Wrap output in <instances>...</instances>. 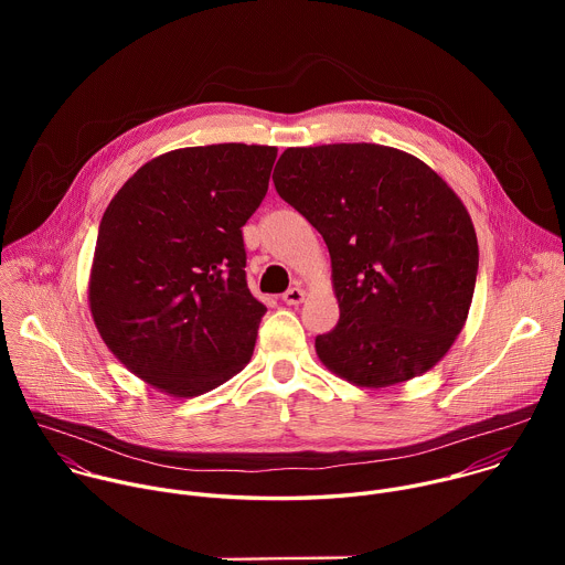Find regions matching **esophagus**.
<instances>
[{
	"label": "esophagus",
	"mask_w": 565,
	"mask_h": 565,
	"mask_svg": "<svg viewBox=\"0 0 565 565\" xmlns=\"http://www.w3.org/2000/svg\"><path fill=\"white\" fill-rule=\"evenodd\" d=\"M303 297H306V292H303L299 286L288 288V290L284 292V301H286L288 306H297V303H301V301H303Z\"/></svg>",
	"instance_id": "34e87169"
}]
</instances>
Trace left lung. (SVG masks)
<instances>
[{"label":"left lung","instance_id":"left-lung-1","mask_svg":"<svg viewBox=\"0 0 565 565\" xmlns=\"http://www.w3.org/2000/svg\"><path fill=\"white\" fill-rule=\"evenodd\" d=\"M279 196L324 236L340 321L319 360L358 386L436 366L462 331L478 275L467 207L420 158L373 142L288 147Z\"/></svg>","mask_w":565,"mask_h":565}]
</instances>
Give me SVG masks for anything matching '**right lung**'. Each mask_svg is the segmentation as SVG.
<instances>
[{
  "label": "right lung",
  "mask_w": 565,
  "mask_h": 565,
  "mask_svg": "<svg viewBox=\"0 0 565 565\" xmlns=\"http://www.w3.org/2000/svg\"><path fill=\"white\" fill-rule=\"evenodd\" d=\"M277 147H185L145 163L103 214L89 306L109 351L147 384L194 397L255 351L266 306L246 281L241 227Z\"/></svg>",
  "instance_id": "obj_1"
}]
</instances>
